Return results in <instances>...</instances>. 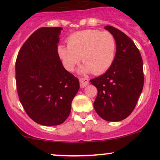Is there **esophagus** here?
Instances as JSON below:
<instances>
[{"label": "esophagus", "mask_w": 160, "mask_h": 160, "mask_svg": "<svg viewBox=\"0 0 160 160\" xmlns=\"http://www.w3.org/2000/svg\"><path fill=\"white\" fill-rule=\"evenodd\" d=\"M79 80H80V86L81 88H84L87 85H89V80L88 79L80 78Z\"/></svg>", "instance_id": "esophagus-1"}]
</instances>
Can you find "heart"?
<instances>
[{
  "mask_svg": "<svg viewBox=\"0 0 160 160\" xmlns=\"http://www.w3.org/2000/svg\"><path fill=\"white\" fill-rule=\"evenodd\" d=\"M68 46L59 45L57 49L65 68L73 71L80 62L82 73L102 74L106 72L115 59L117 43L109 32L87 29L73 33L67 38Z\"/></svg>",
  "mask_w": 160,
  "mask_h": 160,
  "instance_id": "1",
  "label": "heart"
}]
</instances>
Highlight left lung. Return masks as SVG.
<instances>
[{
    "mask_svg": "<svg viewBox=\"0 0 160 160\" xmlns=\"http://www.w3.org/2000/svg\"><path fill=\"white\" fill-rule=\"evenodd\" d=\"M104 28L115 38V59L104 74L90 82L98 89L96 113L104 120L117 122L128 117L136 106L144 86L143 61L131 38L113 26Z\"/></svg>",
    "mask_w": 160,
    "mask_h": 160,
    "instance_id": "8db88e82",
    "label": "left lung"
}]
</instances>
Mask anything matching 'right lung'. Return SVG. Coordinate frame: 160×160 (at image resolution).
Wrapping results in <instances>:
<instances>
[{"label":"right lung","mask_w":160,"mask_h":160,"mask_svg":"<svg viewBox=\"0 0 160 160\" xmlns=\"http://www.w3.org/2000/svg\"><path fill=\"white\" fill-rule=\"evenodd\" d=\"M61 27H43L28 38L16 61L18 95L28 117L43 126H57L71 113L80 85L58 58Z\"/></svg>","instance_id":"obj_1"}]
</instances>
